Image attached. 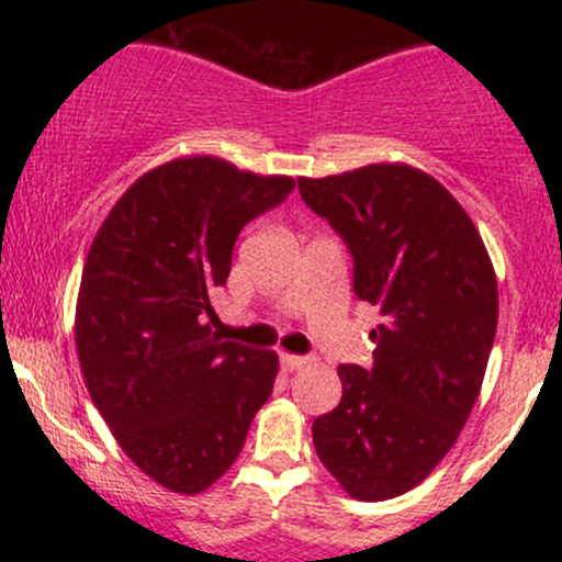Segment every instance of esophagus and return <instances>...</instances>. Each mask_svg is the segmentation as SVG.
Listing matches in <instances>:
<instances>
[{"instance_id": "esophagus-1", "label": "esophagus", "mask_w": 562, "mask_h": 562, "mask_svg": "<svg viewBox=\"0 0 562 562\" xmlns=\"http://www.w3.org/2000/svg\"><path fill=\"white\" fill-rule=\"evenodd\" d=\"M280 364H282V370L295 372V370H301V367H306L308 359L306 357H295V353H282Z\"/></svg>"}]
</instances>
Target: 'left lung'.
Listing matches in <instances>:
<instances>
[{
    "instance_id": "8db88e82",
    "label": "left lung",
    "mask_w": 562,
    "mask_h": 562,
    "mask_svg": "<svg viewBox=\"0 0 562 562\" xmlns=\"http://www.w3.org/2000/svg\"><path fill=\"white\" fill-rule=\"evenodd\" d=\"M353 259V293L380 308L370 370L340 364V404L312 425L322 465L353 499L417 486L460 436L494 346L496 277L460 203L425 171L372 164L299 179Z\"/></svg>"
}]
</instances>
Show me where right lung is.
Segmentation results:
<instances>
[{"label":"right lung","mask_w":562,"mask_h":562,"mask_svg":"<svg viewBox=\"0 0 562 562\" xmlns=\"http://www.w3.org/2000/svg\"><path fill=\"white\" fill-rule=\"evenodd\" d=\"M295 182L222 158H177L139 177L102 222L76 303L89 396L142 473L198 494L227 473L277 378V353L205 325L250 218Z\"/></svg>","instance_id":"add662e5"}]
</instances>
